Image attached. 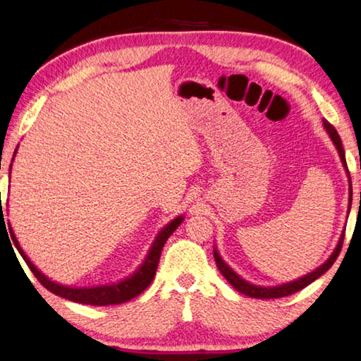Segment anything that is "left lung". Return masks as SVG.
Returning a JSON list of instances; mask_svg holds the SVG:
<instances>
[{
  "label": "left lung",
  "instance_id": "8db88e82",
  "mask_svg": "<svg viewBox=\"0 0 361 361\" xmlns=\"http://www.w3.org/2000/svg\"><path fill=\"white\" fill-rule=\"evenodd\" d=\"M322 125H324L327 134H329L331 139H332V142H334V146L337 147V152H338V155H341L342 164H343V166H345V170H347V173H348L347 162H345V152H343L341 136H338V133L336 131V128L332 126L327 120H322ZM348 176H350V173H348ZM348 181H350V178H348ZM350 190H352V181H350ZM343 235H345V233H343ZM343 235L341 236V240H338L337 248L334 250V252H332L331 257L324 262V264L319 266L318 269H316V271L306 274L305 277H300V279H297V281L283 283V285H277V287H259V285H252L250 282H246L245 279H241L238 274H235L232 269H230L227 264H225L224 259L219 255V251L215 250V248H214V259H215V264H217V267H219V271L222 272V276L227 279V281L233 285V288L238 290L240 293L248 295V297H252V298H282V297H287V295H292V293L300 292L301 288H305L306 285H310L311 282H314L316 279L321 277L326 271H329V267L336 262L337 256L341 255V250H342V245H343Z\"/></svg>",
  "mask_w": 361,
  "mask_h": 361
}]
</instances>
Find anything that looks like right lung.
Segmentation results:
<instances>
[{"mask_svg": "<svg viewBox=\"0 0 361 361\" xmlns=\"http://www.w3.org/2000/svg\"><path fill=\"white\" fill-rule=\"evenodd\" d=\"M16 152H18V149H16ZM16 152H14V155H16ZM9 173H11V166H9ZM181 222H183V215L173 219L169 225H166V227L160 230L157 238H155L152 246H150V251L147 252L146 259H144L142 264L139 266V269L133 274V276H129L128 279H125V281H121V282H116L111 285H100V287H90V288L66 287V285L51 282L50 279L43 276L39 269L32 264L29 257L25 256V252L19 246L14 233H13V240L16 243V248H18V251L20 252V256H23L25 264L29 266L32 272H34L37 281H39L47 290H50L51 293H55L61 298L76 301V303H84V305H94V306L120 305V303H125V301L131 300L134 297H137V295L142 293L144 290L149 287L150 282L154 281V276H155V271H157L159 259H160V255H162L164 245L166 243V240L170 238V235L173 233L176 228H178V225Z\"/></svg>", "mask_w": 361, "mask_h": 361, "instance_id": "add662e5", "label": "right lung"}]
</instances>
